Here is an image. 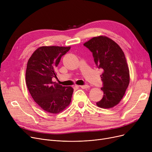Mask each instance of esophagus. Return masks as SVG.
Returning a JSON list of instances; mask_svg holds the SVG:
<instances>
[{
  "instance_id": "obj_1",
  "label": "esophagus",
  "mask_w": 152,
  "mask_h": 152,
  "mask_svg": "<svg viewBox=\"0 0 152 152\" xmlns=\"http://www.w3.org/2000/svg\"><path fill=\"white\" fill-rule=\"evenodd\" d=\"M79 87H80L82 89H88L89 87V86L88 85H83V86H79Z\"/></svg>"
}]
</instances>
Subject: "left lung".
<instances>
[{
    "instance_id": "obj_1",
    "label": "left lung",
    "mask_w": 152,
    "mask_h": 152,
    "mask_svg": "<svg viewBox=\"0 0 152 152\" xmlns=\"http://www.w3.org/2000/svg\"><path fill=\"white\" fill-rule=\"evenodd\" d=\"M92 53L95 65L103 70V96L98 107L112 108L123 99L129 84V71L124 53L115 41L105 36L95 37L84 44Z\"/></svg>"
}]
</instances>
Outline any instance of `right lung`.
<instances>
[{
    "mask_svg": "<svg viewBox=\"0 0 152 152\" xmlns=\"http://www.w3.org/2000/svg\"><path fill=\"white\" fill-rule=\"evenodd\" d=\"M70 47H41L29 59L26 71L28 91L37 104L50 113H58L68 107L73 89L52 82L61 58Z\"/></svg>",
    "mask_w": 152,
    "mask_h": 152,
    "instance_id": "obj_1",
    "label": "right lung"
}]
</instances>
